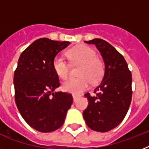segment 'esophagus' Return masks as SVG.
I'll return each instance as SVG.
<instances>
[{"label": "esophagus", "instance_id": "obj_1", "mask_svg": "<svg viewBox=\"0 0 149 149\" xmlns=\"http://www.w3.org/2000/svg\"><path fill=\"white\" fill-rule=\"evenodd\" d=\"M79 95H78V94H75V93H72V98H73V100H76L77 99V98L79 97Z\"/></svg>", "mask_w": 149, "mask_h": 149}]
</instances>
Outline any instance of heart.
I'll return each instance as SVG.
<instances>
[{
    "label": "heart",
    "instance_id": "1",
    "mask_svg": "<svg viewBox=\"0 0 149 149\" xmlns=\"http://www.w3.org/2000/svg\"><path fill=\"white\" fill-rule=\"evenodd\" d=\"M67 56L73 64H80L78 78H69L63 82V91L75 94L88 88L90 82L95 84L101 79L104 72L103 61L97 57L95 50L87 45H78L67 52ZM53 70L60 79H65L70 74V65L61 56H56L52 62Z\"/></svg>",
    "mask_w": 149,
    "mask_h": 149
}]
</instances>
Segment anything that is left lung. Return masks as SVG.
<instances>
[{"mask_svg":"<svg viewBox=\"0 0 149 149\" xmlns=\"http://www.w3.org/2000/svg\"><path fill=\"white\" fill-rule=\"evenodd\" d=\"M95 45L105 63L101 84L94 90V96L85 93L89 104L84 118L90 128L106 132L120 124L127 114L132 97V72L124 56L107 42L95 38L85 41Z\"/></svg>","mask_w":149,"mask_h":149,"instance_id":"1","label":"left lung"}]
</instances>
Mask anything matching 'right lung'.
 <instances>
[{
    "mask_svg": "<svg viewBox=\"0 0 149 149\" xmlns=\"http://www.w3.org/2000/svg\"><path fill=\"white\" fill-rule=\"evenodd\" d=\"M42 38L22 52L14 73L15 100L21 115L29 126L40 132H51L62 126L72 96L54 92L60 86L52 62L70 45Z\"/></svg>",
    "mask_w": 149,
    "mask_h": 149,
    "instance_id": "right-lung-1",
    "label": "right lung"
}]
</instances>
